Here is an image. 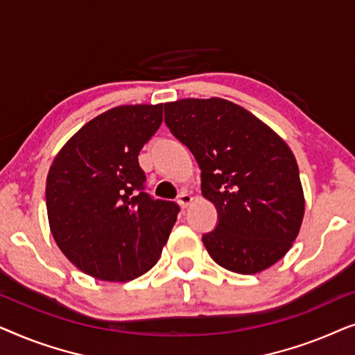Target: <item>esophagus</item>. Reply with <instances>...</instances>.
Listing matches in <instances>:
<instances>
[{"mask_svg": "<svg viewBox=\"0 0 355 355\" xmlns=\"http://www.w3.org/2000/svg\"><path fill=\"white\" fill-rule=\"evenodd\" d=\"M192 200H193V197L191 196V193H187V192H181V196L178 197V203H179V205H181L182 208H186V207L191 205Z\"/></svg>", "mask_w": 355, "mask_h": 355, "instance_id": "esophagus-1", "label": "esophagus"}]
</instances>
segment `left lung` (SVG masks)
<instances>
[{"label": "left lung", "instance_id": "1", "mask_svg": "<svg viewBox=\"0 0 355 355\" xmlns=\"http://www.w3.org/2000/svg\"><path fill=\"white\" fill-rule=\"evenodd\" d=\"M164 123L202 169V193L218 225L202 241L223 268L260 273L293 247L304 220L299 166L288 144L225 98L164 103Z\"/></svg>", "mask_w": 355, "mask_h": 355}]
</instances>
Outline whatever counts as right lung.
I'll return each instance as SVG.
<instances>
[{
    "label": "right lung",
    "mask_w": 355,
    "mask_h": 355,
    "mask_svg": "<svg viewBox=\"0 0 355 355\" xmlns=\"http://www.w3.org/2000/svg\"><path fill=\"white\" fill-rule=\"evenodd\" d=\"M163 121V103L123 105L64 144L46 178V211L62 254L84 273L130 281L157 263L179 207L144 191L139 153Z\"/></svg>",
    "instance_id": "right-lung-1"
}]
</instances>
